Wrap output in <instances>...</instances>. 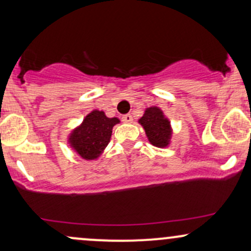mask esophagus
I'll use <instances>...</instances> for the list:
<instances>
[{"label": "esophagus", "mask_w": 251, "mask_h": 251, "mask_svg": "<svg viewBox=\"0 0 251 251\" xmlns=\"http://www.w3.org/2000/svg\"><path fill=\"white\" fill-rule=\"evenodd\" d=\"M123 122L126 124H131L132 122H133V118H132L131 114H126V116L123 117Z\"/></svg>", "instance_id": "1"}]
</instances>
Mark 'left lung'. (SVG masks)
Instances as JSON below:
<instances>
[{"instance_id": "1", "label": "left lung", "mask_w": 251, "mask_h": 251, "mask_svg": "<svg viewBox=\"0 0 251 251\" xmlns=\"http://www.w3.org/2000/svg\"><path fill=\"white\" fill-rule=\"evenodd\" d=\"M138 123L143 126L150 144L159 149L170 146L174 129H172L171 122L164 114L162 108L158 106L148 107Z\"/></svg>"}]
</instances>
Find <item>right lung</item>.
<instances>
[{"label":"right lung","instance_id":"right-lung-1","mask_svg":"<svg viewBox=\"0 0 251 251\" xmlns=\"http://www.w3.org/2000/svg\"><path fill=\"white\" fill-rule=\"evenodd\" d=\"M119 123L117 117L108 118L103 111L93 109L68 134V145L82 159L97 160L111 140L112 129Z\"/></svg>","mask_w":251,"mask_h":251}]
</instances>
